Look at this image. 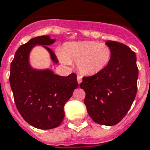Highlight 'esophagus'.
<instances>
[{
	"instance_id": "1",
	"label": "esophagus",
	"mask_w": 150,
	"mask_h": 150,
	"mask_svg": "<svg viewBox=\"0 0 150 150\" xmlns=\"http://www.w3.org/2000/svg\"><path fill=\"white\" fill-rule=\"evenodd\" d=\"M82 75H77V81L78 82H79V84H80L81 83V82H82Z\"/></svg>"
}]
</instances>
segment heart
I'll return each mask as SVG.
<instances>
[{"label":"heart","instance_id":"1","mask_svg":"<svg viewBox=\"0 0 150 150\" xmlns=\"http://www.w3.org/2000/svg\"><path fill=\"white\" fill-rule=\"evenodd\" d=\"M63 64L77 62L78 69L83 75H96L103 70L111 58V49L106 43L96 41L65 43L59 54Z\"/></svg>","mask_w":150,"mask_h":150}]
</instances>
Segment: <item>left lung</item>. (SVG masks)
<instances>
[{
  "mask_svg": "<svg viewBox=\"0 0 150 150\" xmlns=\"http://www.w3.org/2000/svg\"><path fill=\"white\" fill-rule=\"evenodd\" d=\"M111 49L107 67L96 75L82 78L86 92L84 103L96 123L115 125L130 109L137 93L139 69L136 55L128 46L116 41L106 42Z\"/></svg>",
  "mask_w": 150,
  "mask_h": 150,
  "instance_id": "1",
  "label": "left lung"
}]
</instances>
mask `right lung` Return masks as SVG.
Returning <instances> with one entry per match:
<instances>
[{"label":"right lung","instance_id":"right-lung-1","mask_svg":"<svg viewBox=\"0 0 150 150\" xmlns=\"http://www.w3.org/2000/svg\"><path fill=\"white\" fill-rule=\"evenodd\" d=\"M55 42L49 36H37L22 45L11 63L10 86L18 110L27 123L39 129L58 127L64 117V107L78 86L77 75L67 77L52 71L36 70L30 66L29 53L36 45H42L57 63L54 51L47 46Z\"/></svg>","mask_w":150,"mask_h":150}]
</instances>
